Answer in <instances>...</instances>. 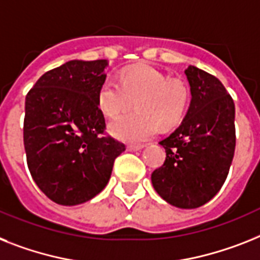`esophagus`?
I'll return each instance as SVG.
<instances>
[{"label": "esophagus", "mask_w": 260, "mask_h": 260, "mask_svg": "<svg viewBox=\"0 0 260 260\" xmlns=\"http://www.w3.org/2000/svg\"><path fill=\"white\" fill-rule=\"evenodd\" d=\"M145 147V145H127L128 151H137V150H141Z\"/></svg>", "instance_id": "esophagus-1"}]
</instances>
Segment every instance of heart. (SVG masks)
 Returning <instances> with one entry per match:
<instances>
[{"label":"heart","mask_w":260,"mask_h":260,"mask_svg":"<svg viewBox=\"0 0 260 260\" xmlns=\"http://www.w3.org/2000/svg\"><path fill=\"white\" fill-rule=\"evenodd\" d=\"M191 90L182 77H169L154 66L135 65L123 69L119 83L106 78L100 86L96 100L105 117L117 118L133 105L138 110L118 118L110 125L111 134L123 141H143L160 127L177 126L183 119Z\"/></svg>","instance_id":"heart-1"}]
</instances>
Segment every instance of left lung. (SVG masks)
Returning a JSON list of instances; mask_svg holds the SVG:
<instances>
[{
    "mask_svg": "<svg viewBox=\"0 0 260 260\" xmlns=\"http://www.w3.org/2000/svg\"><path fill=\"white\" fill-rule=\"evenodd\" d=\"M191 104L181 126L160 145L166 159L151 174L155 191L179 209H197L219 191L235 151V106L219 79L186 69Z\"/></svg>",
    "mask_w": 260,
    "mask_h": 260,
    "instance_id": "1",
    "label": "left lung"
}]
</instances>
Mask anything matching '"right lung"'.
I'll return each instance as SVG.
<instances>
[{"label":"right lung","mask_w":260,"mask_h":260,"mask_svg":"<svg viewBox=\"0 0 260 260\" xmlns=\"http://www.w3.org/2000/svg\"><path fill=\"white\" fill-rule=\"evenodd\" d=\"M105 59L69 61L51 69L29 90L23 145L41 191L58 205L74 206L100 194L125 145L105 133L96 94Z\"/></svg>","instance_id":"right-lung-1"}]
</instances>
